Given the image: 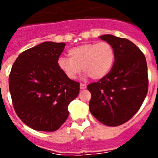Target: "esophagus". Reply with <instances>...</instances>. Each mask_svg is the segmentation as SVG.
Listing matches in <instances>:
<instances>
[{"label": "esophagus", "mask_w": 158, "mask_h": 158, "mask_svg": "<svg viewBox=\"0 0 158 158\" xmlns=\"http://www.w3.org/2000/svg\"><path fill=\"white\" fill-rule=\"evenodd\" d=\"M86 87H87V86H86V85H85V84H81L80 85V89H86Z\"/></svg>", "instance_id": "34e87169"}]
</instances>
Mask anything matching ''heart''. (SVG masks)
<instances>
[{
    "label": "heart",
    "mask_w": 158,
    "mask_h": 158,
    "mask_svg": "<svg viewBox=\"0 0 158 158\" xmlns=\"http://www.w3.org/2000/svg\"><path fill=\"white\" fill-rule=\"evenodd\" d=\"M68 55L69 58H58V66L70 80L75 79L81 69L93 79H102L109 73L115 60L114 49L107 42L85 43L73 47Z\"/></svg>",
    "instance_id": "1"
}]
</instances>
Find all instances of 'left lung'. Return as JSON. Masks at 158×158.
<instances>
[{
    "mask_svg": "<svg viewBox=\"0 0 158 158\" xmlns=\"http://www.w3.org/2000/svg\"><path fill=\"white\" fill-rule=\"evenodd\" d=\"M112 46L115 62L109 73L87 89L89 110L100 123L119 126L139 111L148 91L147 64L143 53L130 40L112 35L100 36Z\"/></svg>",
    "mask_w": 158,
    "mask_h": 158,
    "instance_id": "left-lung-1",
    "label": "left lung"
}]
</instances>
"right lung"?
Listing matches in <instances>:
<instances>
[{
    "instance_id": "1",
    "label": "right lung",
    "mask_w": 158,
    "mask_h": 158,
    "mask_svg": "<svg viewBox=\"0 0 158 158\" xmlns=\"http://www.w3.org/2000/svg\"><path fill=\"white\" fill-rule=\"evenodd\" d=\"M65 43L44 42L19 54L8 78L16 115L35 131H55L68 116V106L79 94L80 84L58 66Z\"/></svg>"
}]
</instances>
